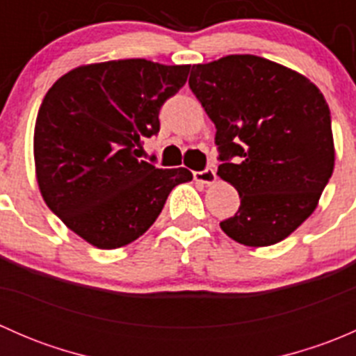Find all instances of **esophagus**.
Instances as JSON below:
<instances>
[{
  "mask_svg": "<svg viewBox=\"0 0 356 356\" xmlns=\"http://www.w3.org/2000/svg\"><path fill=\"white\" fill-rule=\"evenodd\" d=\"M195 181L201 182V184H213L217 181V174H215L213 168H204L201 172H195Z\"/></svg>",
  "mask_w": 356,
  "mask_h": 356,
  "instance_id": "34e87169",
  "label": "esophagus"
}]
</instances>
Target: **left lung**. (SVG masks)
Masks as SVG:
<instances>
[{"label":"left lung","mask_w":356,"mask_h":356,"mask_svg":"<svg viewBox=\"0 0 356 356\" xmlns=\"http://www.w3.org/2000/svg\"><path fill=\"white\" fill-rule=\"evenodd\" d=\"M189 88L217 129V174L241 198L222 231L254 248L286 239L314 213L334 170L324 95L305 75L254 55L193 65Z\"/></svg>","instance_id":"obj_1"}]
</instances>
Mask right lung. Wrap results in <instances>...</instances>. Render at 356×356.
<instances>
[{
  "mask_svg": "<svg viewBox=\"0 0 356 356\" xmlns=\"http://www.w3.org/2000/svg\"><path fill=\"white\" fill-rule=\"evenodd\" d=\"M189 68L145 58L91 63L46 92L34 129L38 184L49 210L89 245L115 250L136 241L172 189L193 179L188 168L163 170L138 158Z\"/></svg>",
  "mask_w": 356,
  "mask_h": 356,
  "instance_id": "1",
  "label": "right lung"
}]
</instances>
